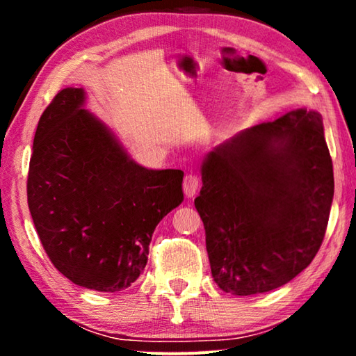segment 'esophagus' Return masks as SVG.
<instances>
[{"label": "esophagus", "mask_w": 356, "mask_h": 356, "mask_svg": "<svg viewBox=\"0 0 356 356\" xmlns=\"http://www.w3.org/2000/svg\"><path fill=\"white\" fill-rule=\"evenodd\" d=\"M197 188H200V177L195 176V174H186L184 179V191L186 197L195 196Z\"/></svg>", "instance_id": "esophagus-1"}]
</instances>
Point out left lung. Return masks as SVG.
I'll use <instances>...</instances> for the list:
<instances>
[{
	"label": "left lung",
	"instance_id": "1",
	"mask_svg": "<svg viewBox=\"0 0 356 356\" xmlns=\"http://www.w3.org/2000/svg\"><path fill=\"white\" fill-rule=\"evenodd\" d=\"M195 207L213 281L232 295L284 286L321 248L334 195L321 113L305 108L209 152Z\"/></svg>",
	"mask_w": 356,
	"mask_h": 356
}]
</instances>
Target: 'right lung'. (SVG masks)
<instances>
[{
	"label": "right lung",
	"mask_w": 356,
	"mask_h": 356,
	"mask_svg": "<svg viewBox=\"0 0 356 356\" xmlns=\"http://www.w3.org/2000/svg\"><path fill=\"white\" fill-rule=\"evenodd\" d=\"M65 88L42 113L28 172V206L51 264L99 292L131 286L159 222L184 201L180 170H147Z\"/></svg>",
	"instance_id": "obj_1"
}]
</instances>
